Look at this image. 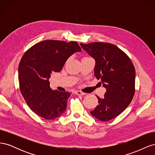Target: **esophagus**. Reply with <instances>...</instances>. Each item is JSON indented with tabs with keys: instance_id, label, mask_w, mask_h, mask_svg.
<instances>
[{
	"instance_id": "esophagus-1",
	"label": "esophagus",
	"mask_w": 155,
	"mask_h": 155,
	"mask_svg": "<svg viewBox=\"0 0 155 155\" xmlns=\"http://www.w3.org/2000/svg\"><path fill=\"white\" fill-rule=\"evenodd\" d=\"M74 93L76 94H77V95H81V96H83V95H85V93H84V92H83L81 91H75Z\"/></svg>"
}]
</instances>
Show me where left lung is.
I'll use <instances>...</instances> for the list:
<instances>
[{
    "instance_id": "1",
    "label": "left lung",
    "mask_w": 155,
    "mask_h": 155,
    "mask_svg": "<svg viewBox=\"0 0 155 155\" xmlns=\"http://www.w3.org/2000/svg\"><path fill=\"white\" fill-rule=\"evenodd\" d=\"M81 48L95 59L94 76L101 79L106 92L97 96L98 105L91 114L101 121L120 115L132 101L135 92V68L130 58L114 45L107 43H80Z\"/></svg>"
}]
</instances>
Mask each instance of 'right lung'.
<instances>
[{
    "label": "right lung",
    "mask_w": 155,
    "mask_h": 155,
    "mask_svg": "<svg viewBox=\"0 0 155 155\" xmlns=\"http://www.w3.org/2000/svg\"><path fill=\"white\" fill-rule=\"evenodd\" d=\"M81 48L76 41L46 40L28 50L18 65L20 90L27 105L36 114L47 120L62 115L70 93L50 87L51 72H60L65 62Z\"/></svg>",
    "instance_id": "add662e5"
}]
</instances>
